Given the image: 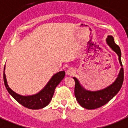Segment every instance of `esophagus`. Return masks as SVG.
Here are the masks:
<instances>
[{
  "mask_svg": "<svg viewBox=\"0 0 128 128\" xmlns=\"http://www.w3.org/2000/svg\"><path fill=\"white\" fill-rule=\"evenodd\" d=\"M74 73H75V70L73 68H69L66 70V74H67L68 76H72V75L74 74Z\"/></svg>",
  "mask_w": 128,
  "mask_h": 128,
  "instance_id": "esophagus-1",
  "label": "esophagus"
}]
</instances>
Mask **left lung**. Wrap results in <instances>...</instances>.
Segmentation results:
<instances>
[{
	"instance_id": "left-lung-1",
	"label": "left lung",
	"mask_w": 128,
	"mask_h": 128,
	"mask_svg": "<svg viewBox=\"0 0 128 128\" xmlns=\"http://www.w3.org/2000/svg\"><path fill=\"white\" fill-rule=\"evenodd\" d=\"M107 44L116 52L118 56L119 62L120 64L121 69L118 76L112 84L109 86L97 91H90L86 90L80 84L76 77L75 80V96L80 106L86 109H94L104 106L115 96L120 91L124 81V69L122 68L121 61V51L119 46L114 43L112 36H108L106 39Z\"/></svg>"
}]
</instances>
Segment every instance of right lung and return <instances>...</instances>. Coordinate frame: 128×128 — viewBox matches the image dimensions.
<instances>
[{
  "label": "right lung",
  "instance_id": "obj_1",
  "mask_svg": "<svg viewBox=\"0 0 128 128\" xmlns=\"http://www.w3.org/2000/svg\"><path fill=\"white\" fill-rule=\"evenodd\" d=\"M5 66L4 68V82L5 86L10 94L17 102L22 106L30 109H40L46 107L50 103L54 94L55 88L61 82L65 76V72L61 71L54 74L49 80L46 86L38 93L32 96H21L13 91L8 86L6 80V75L4 74Z\"/></svg>",
  "mask_w": 128,
  "mask_h": 128
}]
</instances>
